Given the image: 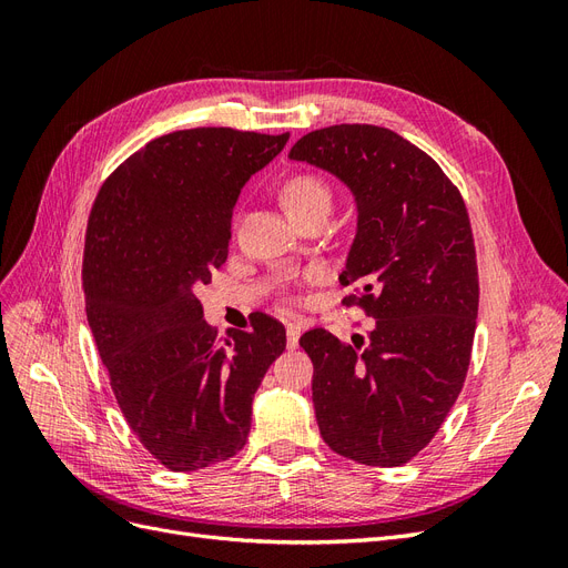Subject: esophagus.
Wrapping results in <instances>:
<instances>
[{"instance_id":"obj_1","label":"esophagus","mask_w":568,"mask_h":568,"mask_svg":"<svg viewBox=\"0 0 568 568\" xmlns=\"http://www.w3.org/2000/svg\"><path fill=\"white\" fill-rule=\"evenodd\" d=\"M301 332H303V324L301 322H288L286 324V346L288 348H296L298 346Z\"/></svg>"}]
</instances>
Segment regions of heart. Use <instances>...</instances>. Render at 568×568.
Returning <instances> with one entry per match:
<instances>
[{"label": "heart", "mask_w": 568, "mask_h": 568, "mask_svg": "<svg viewBox=\"0 0 568 568\" xmlns=\"http://www.w3.org/2000/svg\"><path fill=\"white\" fill-rule=\"evenodd\" d=\"M282 203L291 217L303 215L315 209H329L332 205V186L320 175L313 173H294L282 184Z\"/></svg>", "instance_id": "obj_1"}]
</instances>
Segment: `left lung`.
Wrapping results in <instances>:
<instances>
[{
    "instance_id": "left-lung-1",
    "label": "left lung",
    "mask_w": 568,
    "mask_h": 568,
    "mask_svg": "<svg viewBox=\"0 0 568 568\" xmlns=\"http://www.w3.org/2000/svg\"><path fill=\"white\" fill-rule=\"evenodd\" d=\"M288 159L320 165L357 201V236L341 303L372 317L346 343L301 336L313 359V403L329 448L367 467H400L434 440L467 379L478 315V267L467 205L419 146L379 125L307 132Z\"/></svg>"
}]
</instances>
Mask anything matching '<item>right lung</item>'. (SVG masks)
<instances>
[{"mask_svg":"<svg viewBox=\"0 0 568 568\" xmlns=\"http://www.w3.org/2000/svg\"><path fill=\"white\" fill-rule=\"evenodd\" d=\"M286 142L288 132H170L120 163L92 205L84 311L120 412L170 471L244 448L253 395L286 348L284 324L265 313L217 336L194 296L227 261L239 192Z\"/></svg>","mask_w":568,"mask_h":568,"instance_id":"obj_1","label":"right lung"}]
</instances>
